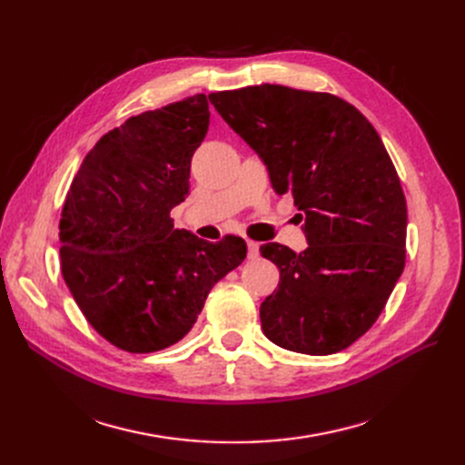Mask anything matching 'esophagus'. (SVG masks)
<instances>
[{"instance_id": "obj_1", "label": "esophagus", "mask_w": 465, "mask_h": 465, "mask_svg": "<svg viewBox=\"0 0 465 465\" xmlns=\"http://www.w3.org/2000/svg\"><path fill=\"white\" fill-rule=\"evenodd\" d=\"M246 246H248V258L250 260H256L260 256V244L254 242V241H248Z\"/></svg>"}]
</instances>
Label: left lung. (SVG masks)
<instances>
[{
	"label": "left lung",
	"mask_w": 465,
	"mask_h": 465,
	"mask_svg": "<svg viewBox=\"0 0 465 465\" xmlns=\"http://www.w3.org/2000/svg\"><path fill=\"white\" fill-rule=\"evenodd\" d=\"M209 101L262 159L273 190L304 211L301 254L260 246L279 267V287L260 306L265 337L304 355L337 353L371 330L405 265L407 205L382 139L330 93L265 83Z\"/></svg>",
	"instance_id": "1"
}]
</instances>
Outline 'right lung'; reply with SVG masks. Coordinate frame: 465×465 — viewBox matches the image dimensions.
Here are the masks:
<instances>
[{
	"mask_svg": "<svg viewBox=\"0 0 465 465\" xmlns=\"http://www.w3.org/2000/svg\"><path fill=\"white\" fill-rule=\"evenodd\" d=\"M207 125L205 94L132 116L98 139L67 192L64 279L91 326L130 353L180 341L211 287L246 258L242 238L207 242L171 219Z\"/></svg>",
	"mask_w": 465,
	"mask_h": 465,
	"instance_id": "add662e5",
	"label": "right lung"
}]
</instances>
